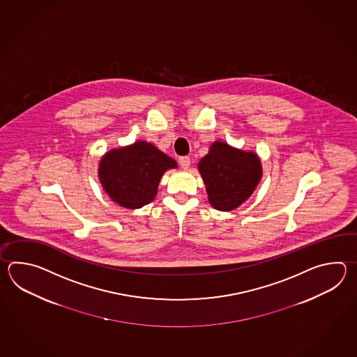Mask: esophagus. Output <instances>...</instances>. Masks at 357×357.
<instances>
[{"mask_svg": "<svg viewBox=\"0 0 357 357\" xmlns=\"http://www.w3.org/2000/svg\"><path fill=\"white\" fill-rule=\"evenodd\" d=\"M178 163H180V166L183 169H188L190 167V165H191V160H190V157H180V160H178Z\"/></svg>", "mask_w": 357, "mask_h": 357, "instance_id": "34e87169", "label": "esophagus"}]
</instances>
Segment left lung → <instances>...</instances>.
Segmentation results:
<instances>
[{"mask_svg": "<svg viewBox=\"0 0 357 357\" xmlns=\"http://www.w3.org/2000/svg\"><path fill=\"white\" fill-rule=\"evenodd\" d=\"M209 203L218 211L228 212L250 197L261 178L258 155L215 142L199 162Z\"/></svg>", "mask_w": 357, "mask_h": 357, "instance_id": "8db88e82", "label": "left lung"}]
</instances>
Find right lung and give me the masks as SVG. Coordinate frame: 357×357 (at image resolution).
Instances as JSON below:
<instances>
[{
  "mask_svg": "<svg viewBox=\"0 0 357 357\" xmlns=\"http://www.w3.org/2000/svg\"><path fill=\"white\" fill-rule=\"evenodd\" d=\"M177 163L154 145L137 142L107 153L99 163V180L117 204L137 209L157 195L160 177Z\"/></svg>",
  "mask_w": 357,
  "mask_h": 357,
  "instance_id": "1",
  "label": "right lung"
}]
</instances>
